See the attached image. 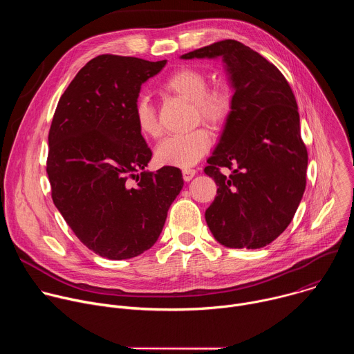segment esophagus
Masks as SVG:
<instances>
[{"label": "esophagus", "instance_id": "obj_1", "mask_svg": "<svg viewBox=\"0 0 354 354\" xmlns=\"http://www.w3.org/2000/svg\"><path fill=\"white\" fill-rule=\"evenodd\" d=\"M182 174H183V179H185L186 182H189V180H192V179H193V176L196 175V169L185 168V169L182 171Z\"/></svg>", "mask_w": 354, "mask_h": 354}]
</instances>
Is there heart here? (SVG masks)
Returning <instances> with one entry per match:
<instances>
[{
  "label": "heart",
  "mask_w": 354,
  "mask_h": 354,
  "mask_svg": "<svg viewBox=\"0 0 354 354\" xmlns=\"http://www.w3.org/2000/svg\"><path fill=\"white\" fill-rule=\"evenodd\" d=\"M164 88L193 102L196 118L212 127L224 124L231 113L232 96L227 86H209L207 77L200 70L182 66L165 81ZM134 122L138 131L148 138L161 136V126L156 109L147 96H140L134 104ZM212 145V134L200 127L186 134H174L164 138L156 151V158L161 165L190 168L200 161Z\"/></svg>",
  "instance_id": "heart-1"
}]
</instances>
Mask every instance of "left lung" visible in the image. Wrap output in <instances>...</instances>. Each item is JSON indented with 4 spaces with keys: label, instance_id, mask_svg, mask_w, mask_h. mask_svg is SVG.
<instances>
[{
    "label": "left lung",
    "instance_id": "1",
    "mask_svg": "<svg viewBox=\"0 0 354 354\" xmlns=\"http://www.w3.org/2000/svg\"><path fill=\"white\" fill-rule=\"evenodd\" d=\"M218 56L234 95L220 142L205 168L218 186L206 221L221 245L257 249L274 241L291 223L306 190L308 153L290 84L255 50L227 39L182 59ZM221 167L233 174L225 177Z\"/></svg>",
    "mask_w": 354,
    "mask_h": 354
}]
</instances>
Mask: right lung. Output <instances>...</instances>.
I'll list each match as a JSON object with an SVG mask.
<instances>
[{"label": "right lung", "mask_w": 354, "mask_h": 354, "mask_svg": "<svg viewBox=\"0 0 354 354\" xmlns=\"http://www.w3.org/2000/svg\"><path fill=\"white\" fill-rule=\"evenodd\" d=\"M167 60L100 55L62 95L46 171L55 206L96 255L130 259L153 246L183 187L179 168H144L153 153L134 122L141 85Z\"/></svg>", "instance_id": "add662e5"}]
</instances>
